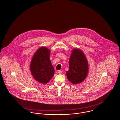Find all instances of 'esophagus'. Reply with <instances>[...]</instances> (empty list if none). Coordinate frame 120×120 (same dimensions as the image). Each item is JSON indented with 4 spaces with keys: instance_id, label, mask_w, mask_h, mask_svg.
<instances>
[{
    "instance_id": "34e87169",
    "label": "esophagus",
    "mask_w": 120,
    "mask_h": 120,
    "mask_svg": "<svg viewBox=\"0 0 120 120\" xmlns=\"http://www.w3.org/2000/svg\"><path fill=\"white\" fill-rule=\"evenodd\" d=\"M57 72H58V73L59 74H62V71L61 70L58 71Z\"/></svg>"
}]
</instances>
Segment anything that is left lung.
I'll use <instances>...</instances> for the list:
<instances>
[{
  "label": "left lung",
  "instance_id": "left-lung-1",
  "mask_svg": "<svg viewBox=\"0 0 120 120\" xmlns=\"http://www.w3.org/2000/svg\"><path fill=\"white\" fill-rule=\"evenodd\" d=\"M69 64V70L66 71L68 79L73 84L81 83L86 77L88 71L87 60L83 52L79 49L73 50Z\"/></svg>",
  "mask_w": 120,
  "mask_h": 120
}]
</instances>
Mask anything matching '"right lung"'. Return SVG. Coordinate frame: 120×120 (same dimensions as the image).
<instances>
[{
  "label": "right lung",
  "mask_w": 120,
  "mask_h": 120,
  "mask_svg": "<svg viewBox=\"0 0 120 120\" xmlns=\"http://www.w3.org/2000/svg\"><path fill=\"white\" fill-rule=\"evenodd\" d=\"M50 53L49 50L42 47L36 52L31 62L30 70L33 76L42 84L49 82L54 74V69L50 60Z\"/></svg>",
  "instance_id": "obj_1"
}]
</instances>
